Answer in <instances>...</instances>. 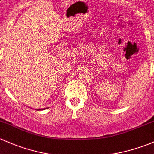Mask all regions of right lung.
Listing matches in <instances>:
<instances>
[{"mask_svg":"<svg viewBox=\"0 0 154 154\" xmlns=\"http://www.w3.org/2000/svg\"><path fill=\"white\" fill-rule=\"evenodd\" d=\"M41 110V109H39V110Z\"/></svg>","mask_w":154,"mask_h":154,"instance_id":"right-lung-1","label":"right lung"}]
</instances>
